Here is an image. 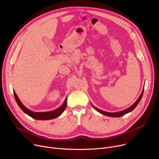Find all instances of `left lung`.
Listing matches in <instances>:
<instances>
[{"label":"left lung","mask_w":159,"mask_h":159,"mask_svg":"<svg viewBox=\"0 0 159 159\" xmlns=\"http://www.w3.org/2000/svg\"><path fill=\"white\" fill-rule=\"evenodd\" d=\"M143 92H144V90L143 89L142 92V93L140 94L139 97H138V98L137 99V100L131 105V107H128V109H125V110H123L122 111H119V112H105V111H102L97 107H95L94 105H93L92 104V106L93 107V108L97 111H98V112H100V114H103V115H105V116H109V117H121L122 116H124L130 112H131L134 109V108L137 106V105L139 103V102H140L141 99H142V96H143Z\"/></svg>","instance_id":"left-lung-1"}]
</instances>
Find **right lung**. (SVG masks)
<instances>
[{"label":"right lung","instance_id":"1","mask_svg":"<svg viewBox=\"0 0 159 159\" xmlns=\"http://www.w3.org/2000/svg\"><path fill=\"white\" fill-rule=\"evenodd\" d=\"M14 95L16 99V101L17 103V105H19V107L20 109L27 115L31 117L32 118L37 119V120H50L52 119H55L59 116H61L62 112L64 111L66 105H67V97L66 98L64 103L61 106L54 111H48V112H33L28 109H27L25 105L22 103L18 97L17 96L16 92L14 91Z\"/></svg>","mask_w":159,"mask_h":159}]
</instances>
